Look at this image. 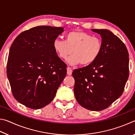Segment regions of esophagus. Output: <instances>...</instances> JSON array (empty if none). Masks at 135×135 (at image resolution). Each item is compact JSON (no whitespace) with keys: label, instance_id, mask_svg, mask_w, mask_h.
Wrapping results in <instances>:
<instances>
[{"label":"esophagus","instance_id":"1","mask_svg":"<svg viewBox=\"0 0 135 135\" xmlns=\"http://www.w3.org/2000/svg\"><path fill=\"white\" fill-rule=\"evenodd\" d=\"M67 70V74L68 76H71V75L72 74V72H73L72 69L70 67H68Z\"/></svg>","mask_w":135,"mask_h":135}]
</instances>
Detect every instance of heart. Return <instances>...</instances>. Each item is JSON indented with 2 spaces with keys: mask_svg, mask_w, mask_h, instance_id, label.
<instances>
[{
  "mask_svg": "<svg viewBox=\"0 0 135 135\" xmlns=\"http://www.w3.org/2000/svg\"><path fill=\"white\" fill-rule=\"evenodd\" d=\"M53 47L55 52L62 59H68L71 65H88L100 55L102 50V41L99 37L92 36L83 31H70L65 36V40L56 38Z\"/></svg>",
  "mask_w": 135,
  "mask_h": 135,
  "instance_id": "obj_1",
  "label": "heart"
}]
</instances>
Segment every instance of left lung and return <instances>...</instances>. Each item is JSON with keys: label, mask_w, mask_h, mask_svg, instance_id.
Masks as SVG:
<instances>
[{"label": "left lung", "mask_w": 135, "mask_h": 135, "mask_svg": "<svg viewBox=\"0 0 135 135\" xmlns=\"http://www.w3.org/2000/svg\"><path fill=\"white\" fill-rule=\"evenodd\" d=\"M92 30L101 36V53L93 63L74 70L72 75L77 101L84 108L99 111L122 95L129 78V58L124 43L111 31Z\"/></svg>", "instance_id": "8db88e82"}]
</instances>
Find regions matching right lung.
Returning a JSON list of instances; mask_svg holds the SVG:
<instances>
[{
    "label": "right lung",
    "mask_w": 135,
    "mask_h": 135,
    "mask_svg": "<svg viewBox=\"0 0 135 135\" xmlns=\"http://www.w3.org/2000/svg\"><path fill=\"white\" fill-rule=\"evenodd\" d=\"M62 27L42 26L20 33L9 53L6 73L15 99L40 109L54 99L67 74V65L53 47Z\"/></svg>",
    "instance_id": "add662e5"
}]
</instances>
